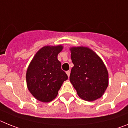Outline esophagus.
Listing matches in <instances>:
<instances>
[{
  "mask_svg": "<svg viewBox=\"0 0 128 128\" xmlns=\"http://www.w3.org/2000/svg\"><path fill=\"white\" fill-rule=\"evenodd\" d=\"M66 74L68 75V77L70 76V71H67L66 72Z\"/></svg>",
  "mask_w": 128,
  "mask_h": 128,
  "instance_id": "1",
  "label": "esophagus"
}]
</instances>
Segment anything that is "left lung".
<instances>
[{
	"label": "left lung",
	"mask_w": 128,
	"mask_h": 128,
	"mask_svg": "<svg viewBox=\"0 0 128 128\" xmlns=\"http://www.w3.org/2000/svg\"><path fill=\"white\" fill-rule=\"evenodd\" d=\"M71 58L74 66L70 80L79 97L93 101L102 96L108 86V72L96 53L87 47H72Z\"/></svg>",
	"instance_id": "left-lung-1"
}]
</instances>
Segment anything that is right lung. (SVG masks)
Segmentation results:
<instances>
[{
    "instance_id": "add662e5",
    "label": "right lung",
    "mask_w": 128,
    "mask_h": 128,
    "mask_svg": "<svg viewBox=\"0 0 128 128\" xmlns=\"http://www.w3.org/2000/svg\"><path fill=\"white\" fill-rule=\"evenodd\" d=\"M62 49V45L44 46L36 52L28 68V88L38 100L43 102L53 100L64 81L68 79L57 58Z\"/></svg>"
}]
</instances>
